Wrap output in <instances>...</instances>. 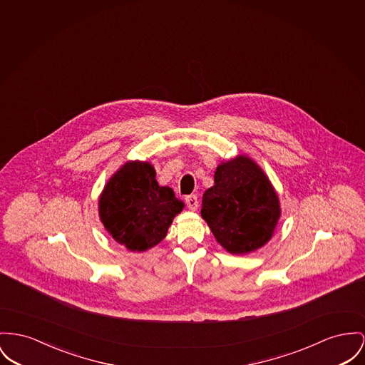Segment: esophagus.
Here are the masks:
<instances>
[{"instance_id":"esophagus-1","label":"esophagus","mask_w":365,"mask_h":365,"mask_svg":"<svg viewBox=\"0 0 365 365\" xmlns=\"http://www.w3.org/2000/svg\"><path fill=\"white\" fill-rule=\"evenodd\" d=\"M185 203L188 206L190 210H196L197 206H199V200H197V196L196 195H188L185 197Z\"/></svg>"}]
</instances>
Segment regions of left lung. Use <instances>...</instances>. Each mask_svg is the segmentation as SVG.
<instances>
[{"instance_id": "8db88e82", "label": "left lung", "mask_w": 365, "mask_h": 365, "mask_svg": "<svg viewBox=\"0 0 365 365\" xmlns=\"http://www.w3.org/2000/svg\"><path fill=\"white\" fill-rule=\"evenodd\" d=\"M200 216L227 252L246 255L271 240L281 207L264 171L238 155L217 166L215 185L202 197Z\"/></svg>"}]
</instances>
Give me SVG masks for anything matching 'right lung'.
<instances>
[{"instance_id":"right-lung-1","label":"right lung","mask_w":365,"mask_h":365,"mask_svg":"<svg viewBox=\"0 0 365 365\" xmlns=\"http://www.w3.org/2000/svg\"><path fill=\"white\" fill-rule=\"evenodd\" d=\"M184 203L170 187H160L148 162H127L106 182L98 202L109 235L131 252H145L168 235Z\"/></svg>"}]
</instances>
